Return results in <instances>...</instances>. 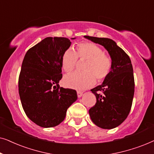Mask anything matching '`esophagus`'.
I'll list each match as a JSON object with an SVG mask.
<instances>
[{"mask_svg": "<svg viewBox=\"0 0 154 154\" xmlns=\"http://www.w3.org/2000/svg\"><path fill=\"white\" fill-rule=\"evenodd\" d=\"M77 95L78 97H81L82 95H83V92L81 91H77Z\"/></svg>", "mask_w": 154, "mask_h": 154, "instance_id": "esophagus-1", "label": "esophagus"}]
</instances>
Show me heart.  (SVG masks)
Segmentation results:
<instances>
[{"label":"heart","mask_w":154,"mask_h":154,"mask_svg":"<svg viewBox=\"0 0 154 154\" xmlns=\"http://www.w3.org/2000/svg\"><path fill=\"white\" fill-rule=\"evenodd\" d=\"M87 60L84 67L85 73L73 72L65 75L63 83L66 87L75 90L91 88L96 83L106 79L112 68V61L104 54L102 48L89 42L78 45L77 52L69 48L62 57V66L65 71H72L76 66L78 59Z\"/></svg>","instance_id":"b5f03b06"}]
</instances>
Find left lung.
I'll list each match as a JSON object with an SVG mask.
<instances>
[{"instance_id": "8db88e82", "label": "left lung", "mask_w": 154, "mask_h": 154, "mask_svg": "<svg viewBox=\"0 0 154 154\" xmlns=\"http://www.w3.org/2000/svg\"><path fill=\"white\" fill-rule=\"evenodd\" d=\"M104 46L112 61L111 72L102 85L91 90L97 102L90 109L92 121L103 129L121 125L131 109L134 92V80L131 60L113 40L106 38L84 36Z\"/></svg>"}]
</instances>
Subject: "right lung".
I'll return each mask as SVG.
<instances>
[{
    "label": "right lung",
    "instance_id": "obj_1",
    "mask_svg": "<svg viewBox=\"0 0 154 154\" xmlns=\"http://www.w3.org/2000/svg\"><path fill=\"white\" fill-rule=\"evenodd\" d=\"M71 43L66 38H45L27 51L22 62L18 85L21 103L29 119L42 128L62 123L78 98L75 90L59 85L62 54Z\"/></svg>",
    "mask_w": 154,
    "mask_h": 154
}]
</instances>
